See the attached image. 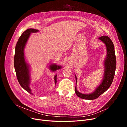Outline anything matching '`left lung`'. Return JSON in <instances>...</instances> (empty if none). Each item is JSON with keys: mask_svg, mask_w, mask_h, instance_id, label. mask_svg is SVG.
Segmentation results:
<instances>
[{"mask_svg": "<svg viewBox=\"0 0 127 127\" xmlns=\"http://www.w3.org/2000/svg\"><path fill=\"white\" fill-rule=\"evenodd\" d=\"M99 39L104 44L106 50V57L103 61L104 74L102 80L99 85L92 93L89 94H83L77 90V78L76 75H75L76 82L75 87L76 94L79 97L83 99L93 100L97 98L110 87L114 79L116 67V60L114 44L108 36H102L99 37Z\"/></svg>", "mask_w": 127, "mask_h": 127, "instance_id": "left-lung-1", "label": "left lung"}]
</instances>
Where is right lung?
<instances>
[{
  "instance_id": "1",
  "label": "right lung",
  "mask_w": 127,
  "mask_h": 127,
  "mask_svg": "<svg viewBox=\"0 0 127 127\" xmlns=\"http://www.w3.org/2000/svg\"><path fill=\"white\" fill-rule=\"evenodd\" d=\"M38 32V30L30 28L23 33L15 46L14 60L15 70L19 83L25 90L32 95L33 94L30 88L31 80L30 66L26 61L24 49L31 33ZM62 67L61 65L56 64H52L49 66V69L52 71H56L57 69H61ZM54 80L56 85L57 74L54 76Z\"/></svg>"
}]
</instances>
